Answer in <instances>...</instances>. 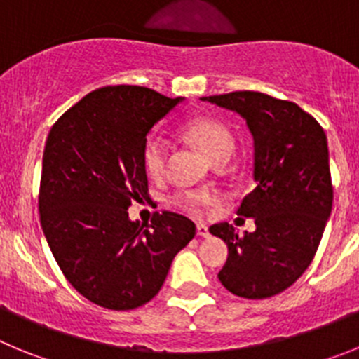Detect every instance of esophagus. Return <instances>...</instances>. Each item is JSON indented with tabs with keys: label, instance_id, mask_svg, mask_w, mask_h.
<instances>
[{
	"label": "esophagus",
	"instance_id": "34e87169",
	"mask_svg": "<svg viewBox=\"0 0 359 359\" xmlns=\"http://www.w3.org/2000/svg\"><path fill=\"white\" fill-rule=\"evenodd\" d=\"M196 231H198L199 237H205V239H207V237H210V230H208V228L205 226V224H198Z\"/></svg>",
	"mask_w": 359,
	"mask_h": 359
}]
</instances>
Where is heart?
I'll return each mask as SVG.
<instances>
[{
  "instance_id": "1",
  "label": "heart",
  "mask_w": 359,
  "mask_h": 359,
  "mask_svg": "<svg viewBox=\"0 0 359 359\" xmlns=\"http://www.w3.org/2000/svg\"><path fill=\"white\" fill-rule=\"evenodd\" d=\"M182 135L187 140L198 145L207 158H210L214 163L228 161L236 147V140L230 129L219 120L210 116H198L182 126ZM170 144L161 133H152L145 140L144 145V167L151 177H161L167 170V160H169ZM174 203L187 214L194 217H203L208 208L214 207L217 198L208 192H182L174 198Z\"/></svg>"
}]
</instances>
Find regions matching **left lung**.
<instances>
[{
	"label": "left lung",
	"instance_id": "obj_1",
	"mask_svg": "<svg viewBox=\"0 0 359 359\" xmlns=\"http://www.w3.org/2000/svg\"><path fill=\"white\" fill-rule=\"evenodd\" d=\"M201 100L239 113L253 136V189L237 214L255 219L257 228L239 236L231 224H212V236L228 244L217 277L237 297H275L311 264L331 215L327 136L294 102L259 91Z\"/></svg>",
	"mask_w": 359,
	"mask_h": 359
}]
</instances>
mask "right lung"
Wrapping results in <instances>:
<instances>
[{"instance_id": "right-lung-1", "label": "right lung", "mask_w": 359, "mask_h": 359, "mask_svg": "<svg viewBox=\"0 0 359 359\" xmlns=\"http://www.w3.org/2000/svg\"><path fill=\"white\" fill-rule=\"evenodd\" d=\"M183 98L144 86H106L53 123L43 154L41 226L66 280L90 302L129 311L158 294L172 259L196 236L176 212L129 219L149 196L144 145Z\"/></svg>"}]
</instances>
